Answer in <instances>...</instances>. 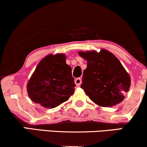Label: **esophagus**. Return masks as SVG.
Instances as JSON below:
<instances>
[{
    "label": "esophagus",
    "mask_w": 147,
    "mask_h": 147,
    "mask_svg": "<svg viewBox=\"0 0 147 147\" xmlns=\"http://www.w3.org/2000/svg\"><path fill=\"white\" fill-rule=\"evenodd\" d=\"M75 82L76 86H79L81 85V84H82V79L77 78L75 80Z\"/></svg>",
    "instance_id": "esophagus-1"
}]
</instances>
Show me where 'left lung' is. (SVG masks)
Segmentation results:
<instances>
[{
  "mask_svg": "<svg viewBox=\"0 0 147 147\" xmlns=\"http://www.w3.org/2000/svg\"><path fill=\"white\" fill-rule=\"evenodd\" d=\"M78 54L87 61L81 88L90 100L102 107L122 102L131 86V77L117 57L106 49Z\"/></svg>",
  "mask_w": 147,
  "mask_h": 147,
  "instance_id": "obj_1",
  "label": "left lung"
}]
</instances>
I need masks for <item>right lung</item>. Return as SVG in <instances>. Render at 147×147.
<instances>
[{"label":"right lung","mask_w":147,"mask_h":147,"mask_svg":"<svg viewBox=\"0 0 147 147\" xmlns=\"http://www.w3.org/2000/svg\"><path fill=\"white\" fill-rule=\"evenodd\" d=\"M65 54L47 55L40 61L27 84L32 102L53 109L66 102L75 92L72 69Z\"/></svg>","instance_id":"1"}]
</instances>
